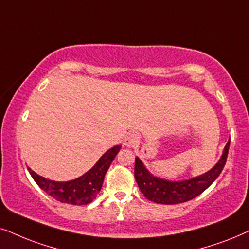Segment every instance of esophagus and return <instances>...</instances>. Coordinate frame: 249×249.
I'll return each mask as SVG.
<instances>
[{"instance_id": "34e87169", "label": "esophagus", "mask_w": 249, "mask_h": 249, "mask_svg": "<svg viewBox=\"0 0 249 249\" xmlns=\"http://www.w3.org/2000/svg\"><path fill=\"white\" fill-rule=\"evenodd\" d=\"M139 142H140V135H139L137 132H131V133H128L126 137H125L124 144L126 145V147L133 148L137 147Z\"/></svg>"}]
</instances>
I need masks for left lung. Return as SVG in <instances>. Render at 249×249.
Masks as SVG:
<instances>
[{
  "instance_id": "obj_1",
  "label": "left lung",
  "mask_w": 249,
  "mask_h": 249,
  "mask_svg": "<svg viewBox=\"0 0 249 249\" xmlns=\"http://www.w3.org/2000/svg\"><path fill=\"white\" fill-rule=\"evenodd\" d=\"M229 147H230V140L224 147L223 155L218 163L211 171L191 180L180 182H171L155 178L145 170L142 161L137 157L134 166L135 181L143 196L154 203L172 205L191 200L206 190L221 174L227 161Z\"/></svg>"
}]
</instances>
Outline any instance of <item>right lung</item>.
<instances>
[{
  "mask_svg": "<svg viewBox=\"0 0 249 249\" xmlns=\"http://www.w3.org/2000/svg\"><path fill=\"white\" fill-rule=\"evenodd\" d=\"M121 147L122 145H116V147L109 149L88 173L74 181H50L39 177L31 168H28V171L38 187L44 190L49 196L54 198L55 200L71 205L90 204L92 200L95 199L99 191L101 190L106 172L108 171L111 161L114 160Z\"/></svg>",
  "mask_w": 249,
  "mask_h": 249,
  "instance_id": "add662e5",
  "label": "right lung"
}]
</instances>
